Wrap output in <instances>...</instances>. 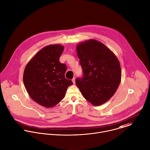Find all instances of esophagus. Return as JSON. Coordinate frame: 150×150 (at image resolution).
I'll use <instances>...</instances> for the list:
<instances>
[{
  "mask_svg": "<svg viewBox=\"0 0 150 150\" xmlns=\"http://www.w3.org/2000/svg\"><path fill=\"white\" fill-rule=\"evenodd\" d=\"M72 81H73V84H75V78H73V79H72Z\"/></svg>",
  "mask_w": 150,
  "mask_h": 150,
  "instance_id": "obj_1",
  "label": "esophagus"
}]
</instances>
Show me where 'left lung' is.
<instances>
[{"label":"left lung","instance_id":"left-lung-1","mask_svg":"<svg viewBox=\"0 0 150 150\" xmlns=\"http://www.w3.org/2000/svg\"><path fill=\"white\" fill-rule=\"evenodd\" d=\"M77 53L83 71L76 84L85 99L95 106L109 100L121 81L122 71L116 55L103 44L96 40L79 43Z\"/></svg>","mask_w":150,"mask_h":150}]
</instances>
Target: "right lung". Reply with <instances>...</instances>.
<instances>
[{
	"label": "right lung",
	"instance_id": "add662e5",
	"mask_svg": "<svg viewBox=\"0 0 150 150\" xmlns=\"http://www.w3.org/2000/svg\"><path fill=\"white\" fill-rule=\"evenodd\" d=\"M64 50L61 45H48L27 64L23 81L30 97L38 104L51 108L63 99L69 86L73 84L64 77L66 65L59 58Z\"/></svg>",
	"mask_w": 150,
	"mask_h": 150
}]
</instances>
